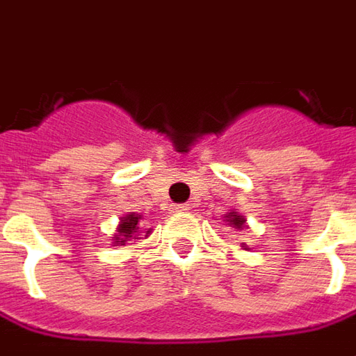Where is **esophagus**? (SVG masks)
<instances>
[{
	"label": "esophagus",
	"mask_w": 356,
	"mask_h": 356,
	"mask_svg": "<svg viewBox=\"0 0 356 356\" xmlns=\"http://www.w3.org/2000/svg\"><path fill=\"white\" fill-rule=\"evenodd\" d=\"M177 210L179 212H187V210H191V207H188V204H179Z\"/></svg>",
	"instance_id": "obj_1"
}]
</instances>
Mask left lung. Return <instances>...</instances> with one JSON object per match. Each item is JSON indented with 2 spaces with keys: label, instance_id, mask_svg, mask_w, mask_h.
Returning <instances> with one entry per match:
<instances>
[{
  "label": "left lung",
  "instance_id": "left-lung-1",
  "mask_svg": "<svg viewBox=\"0 0 356 356\" xmlns=\"http://www.w3.org/2000/svg\"><path fill=\"white\" fill-rule=\"evenodd\" d=\"M228 218H229V224H234V228H238V229L243 228V224H245V218H243V216H239L238 212H229Z\"/></svg>",
  "mask_w": 356,
  "mask_h": 356
}]
</instances>
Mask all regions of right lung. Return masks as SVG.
<instances>
[{
    "label": "right lung",
    "instance_id": "add662e5",
    "mask_svg": "<svg viewBox=\"0 0 356 356\" xmlns=\"http://www.w3.org/2000/svg\"><path fill=\"white\" fill-rule=\"evenodd\" d=\"M138 222H140V216L138 214H127L124 218L120 220V226H118V234H117V243L124 245V241H128L130 238H136L138 232Z\"/></svg>",
    "mask_w": 356,
    "mask_h": 356
}]
</instances>
